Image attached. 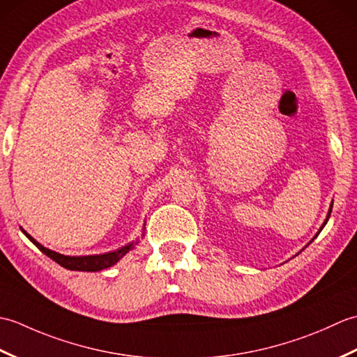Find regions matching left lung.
<instances>
[{
  "instance_id": "left-lung-1",
  "label": "left lung",
  "mask_w": 357,
  "mask_h": 357,
  "mask_svg": "<svg viewBox=\"0 0 357 357\" xmlns=\"http://www.w3.org/2000/svg\"><path fill=\"white\" fill-rule=\"evenodd\" d=\"M330 215H331V208H330V211H328V216H327V219H325V222H324V225H325V224H327V221H328V218H330ZM324 225L321 227V230L324 229ZM321 230H319V231H317V234H319V233H321ZM317 234H316V236H314L313 239H316V238H317ZM313 239H312V241H313Z\"/></svg>"
}]
</instances>
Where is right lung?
<instances>
[{
	"instance_id": "obj_1",
	"label": "right lung",
	"mask_w": 357,
	"mask_h": 357,
	"mask_svg": "<svg viewBox=\"0 0 357 357\" xmlns=\"http://www.w3.org/2000/svg\"><path fill=\"white\" fill-rule=\"evenodd\" d=\"M22 233L26 234V236L33 242V244L41 250V252L49 256L50 259H53L55 262H58L61 267L67 268V270H78V271H100L104 268H109L112 265H115L121 257H124L126 253L128 250H132L133 245L138 244V242H132V244H128L126 247H121L115 252H110V253H104V255H93V256H64V255H59L56 252H52V250L43 247L40 242H36L30 234H27L24 230Z\"/></svg>"
}]
</instances>
